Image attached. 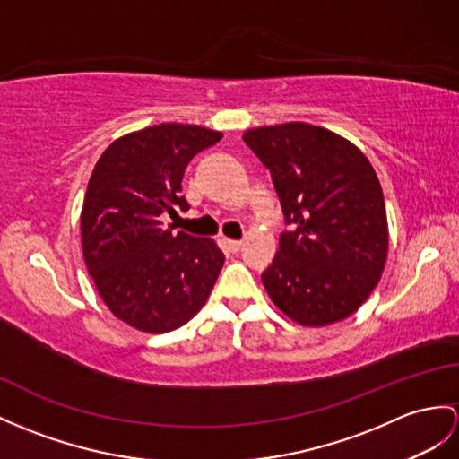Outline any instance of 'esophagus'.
Returning a JSON list of instances; mask_svg holds the SVG:
<instances>
[{
    "instance_id": "obj_1",
    "label": "esophagus",
    "mask_w": 459,
    "mask_h": 459,
    "mask_svg": "<svg viewBox=\"0 0 459 459\" xmlns=\"http://www.w3.org/2000/svg\"><path fill=\"white\" fill-rule=\"evenodd\" d=\"M226 245H228V249H230V251H233V253H238V251L241 249V245H243V241H239V239H226Z\"/></svg>"
}]
</instances>
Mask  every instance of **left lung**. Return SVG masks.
I'll return each mask as SVG.
<instances>
[{"label": "left lung", "instance_id": "left-lung-1", "mask_svg": "<svg viewBox=\"0 0 459 459\" xmlns=\"http://www.w3.org/2000/svg\"><path fill=\"white\" fill-rule=\"evenodd\" d=\"M271 171L290 231L261 274L274 306L306 327L359 309L387 259V216L374 167L327 128L288 122L243 134Z\"/></svg>", "mask_w": 459, "mask_h": 459}]
</instances>
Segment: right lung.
I'll list each match as a JSON object with an SVG mask.
<instances>
[{
    "mask_svg": "<svg viewBox=\"0 0 459 459\" xmlns=\"http://www.w3.org/2000/svg\"><path fill=\"white\" fill-rule=\"evenodd\" d=\"M221 132L195 125L148 126L100 155L82 208L87 271L107 307L143 333L178 329L204 306L226 256L216 241L163 226L186 210L183 175Z\"/></svg>",
    "mask_w": 459,
    "mask_h": 459,
    "instance_id": "obj_1",
    "label": "right lung"
}]
</instances>
